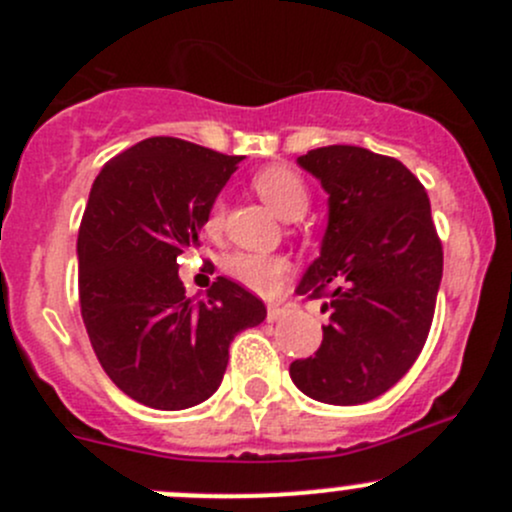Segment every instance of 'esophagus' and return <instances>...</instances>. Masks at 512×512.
I'll list each match as a JSON object with an SVG mask.
<instances>
[{
	"mask_svg": "<svg viewBox=\"0 0 512 512\" xmlns=\"http://www.w3.org/2000/svg\"><path fill=\"white\" fill-rule=\"evenodd\" d=\"M285 314H287L285 304H270V307H267V319H270V322H277V319H282Z\"/></svg>",
	"mask_w": 512,
	"mask_h": 512,
	"instance_id": "obj_1",
	"label": "esophagus"
}]
</instances>
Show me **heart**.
Listing matches in <instances>:
<instances>
[{"label": "heart", "mask_w": 512, "mask_h": 512, "mask_svg": "<svg viewBox=\"0 0 512 512\" xmlns=\"http://www.w3.org/2000/svg\"><path fill=\"white\" fill-rule=\"evenodd\" d=\"M257 195L275 210L280 218L297 220L309 208V190L302 175L287 165H270L252 178ZM223 225V203H213L205 218V230L218 232ZM223 270L230 280L257 294H275L289 272V260L282 255H260V252H235L225 257Z\"/></svg>", "instance_id": "heart-1"}]
</instances>
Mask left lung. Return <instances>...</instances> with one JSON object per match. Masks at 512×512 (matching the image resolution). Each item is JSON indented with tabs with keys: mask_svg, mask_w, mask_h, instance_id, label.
Here are the masks:
<instances>
[{
	"mask_svg": "<svg viewBox=\"0 0 512 512\" xmlns=\"http://www.w3.org/2000/svg\"><path fill=\"white\" fill-rule=\"evenodd\" d=\"M297 163L329 195L322 252L297 294L324 299L329 324L289 376L322 404H366L414 366L431 329L443 275L431 203L401 160L366 148H314Z\"/></svg>",
	"mask_w": 512,
	"mask_h": 512,
	"instance_id": "left-lung-1",
	"label": "left lung"
}]
</instances>
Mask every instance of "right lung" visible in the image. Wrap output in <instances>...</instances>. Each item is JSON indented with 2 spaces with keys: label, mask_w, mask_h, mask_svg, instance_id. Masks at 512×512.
Returning a JSON list of instances; mask_svg holds the SVG:
<instances>
[{
  "label": "right lung",
  "mask_w": 512,
  "mask_h": 512,
  "mask_svg": "<svg viewBox=\"0 0 512 512\" xmlns=\"http://www.w3.org/2000/svg\"><path fill=\"white\" fill-rule=\"evenodd\" d=\"M240 160L156 136L91 185L76 242L81 317L108 379L138 404L180 411L210 399L235 334L265 322L262 299L237 282L218 277L195 302L178 277Z\"/></svg>",
  "instance_id": "obj_1"
}]
</instances>
